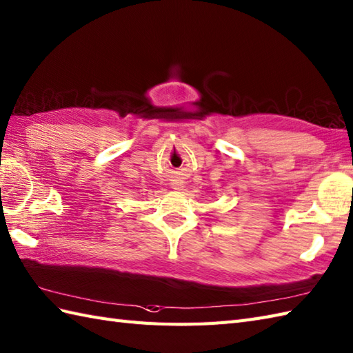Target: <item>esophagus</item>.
Wrapping results in <instances>:
<instances>
[{"label":"esophagus","mask_w":353,"mask_h":353,"mask_svg":"<svg viewBox=\"0 0 353 353\" xmlns=\"http://www.w3.org/2000/svg\"><path fill=\"white\" fill-rule=\"evenodd\" d=\"M174 190H180V186H176V188H174Z\"/></svg>","instance_id":"1"}]
</instances>
